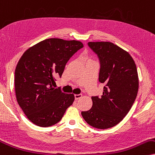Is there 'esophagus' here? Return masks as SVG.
<instances>
[{
	"instance_id": "34e87169",
	"label": "esophagus",
	"mask_w": 155,
	"mask_h": 155,
	"mask_svg": "<svg viewBox=\"0 0 155 155\" xmlns=\"http://www.w3.org/2000/svg\"><path fill=\"white\" fill-rule=\"evenodd\" d=\"M81 97H82L81 94H78V95L75 94V95H74V98H75V100H78V99L81 98Z\"/></svg>"
}]
</instances>
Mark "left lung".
I'll return each instance as SVG.
<instances>
[{"label": "left lung", "instance_id": "left-lung-1", "mask_svg": "<svg viewBox=\"0 0 155 155\" xmlns=\"http://www.w3.org/2000/svg\"><path fill=\"white\" fill-rule=\"evenodd\" d=\"M101 63L99 82L104 83L101 97L93 96V106L81 114L89 125L106 129L117 125L130 110L137 98L139 78L129 52L109 41L88 42Z\"/></svg>", "mask_w": 155, "mask_h": 155}]
</instances>
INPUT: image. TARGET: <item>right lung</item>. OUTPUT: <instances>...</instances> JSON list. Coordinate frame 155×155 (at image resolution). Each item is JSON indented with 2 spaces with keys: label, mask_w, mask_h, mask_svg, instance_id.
I'll return each instance as SVG.
<instances>
[{
  "label": "right lung",
  "mask_w": 155,
  "mask_h": 155,
  "mask_svg": "<svg viewBox=\"0 0 155 155\" xmlns=\"http://www.w3.org/2000/svg\"><path fill=\"white\" fill-rule=\"evenodd\" d=\"M81 41L47 39L29 47L15 70L17 102L32 123L41 127L54 125L62 119L74 96L52 87L55 76L61 77L68 61L83 48Z\"/></svg>",
  "instance_id": "right-lung-1"
}]
</instances>
